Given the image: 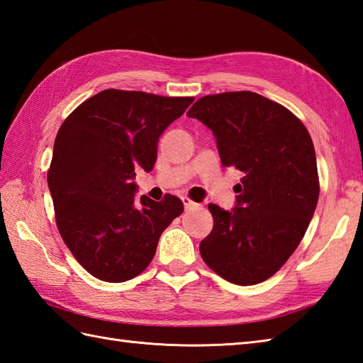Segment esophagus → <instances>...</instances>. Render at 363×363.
I'll list each match as a JSON object with an SVG mask.
<instances>
[{"label": "esophagus", "mask_w": 363, "mask_h": 363, "mask_svg": "<svg viewBox=\"0 0 363 363\" xmlns=\"http://www.w3.org/2000/svg\"><path fill=\"white\" fill-rule=\"evenodd\" d=\"M182 203H184V207H186V211L194 209V207L198 206L195 201H191V199H190L189 196H182Z\"/></svg>", "instance_id": "1"}]
</instances>
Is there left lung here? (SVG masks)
<instances>
[{"mask_svg":"<svg viewBox=\"0 0 363 363\" xmlns=\"http://www.w3.org/2000/svg\"><path fill=\"white\" fill-rule=\"evenodd\" d=\"M187 115L212 129L221 164L245 173L233 212L209 204L213 228L201 257L233 284L264 282L295 252L318 203L309 130L287 107L248 90L199 98Z\"/></svg>","mask_w":363,"mask_h":363,"instance_id":"obj_1","label":"left lung"}]
</instances>
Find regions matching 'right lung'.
Segmentation results:
<instances>
[{
  "instance_id": "obj_1",
  "label": "right lung",
  "mask_w": 363,
  "mask_h": 363,
  "mask_svg": "<svg viewBox=\"0 0 363 363\" xmlns=\"http://www.w3.org/2000/svg\"><path fill=\"white\" fill-rule=\"evenodd\" d=\"M194 96L107 89L68 115L48 169L56 225L73 257L106 282H125L151 264L162 233L184 212L177 196L134 194L135 168L151 172L157 140Z\"/></svg>"
}]
</instances>
